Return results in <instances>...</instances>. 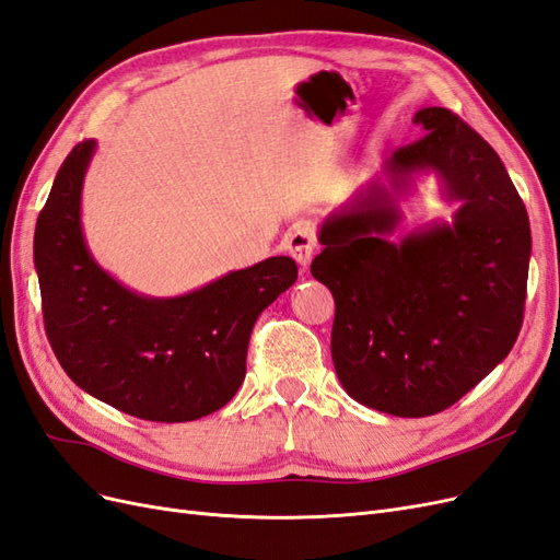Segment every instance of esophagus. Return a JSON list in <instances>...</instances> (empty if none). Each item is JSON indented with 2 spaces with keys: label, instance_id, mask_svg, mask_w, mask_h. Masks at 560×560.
Listing matches in <instances>:
<instances>
[{
  "label": "esophagus",
  "instance_id": "1",
  "mask_svg": "<svg viewBox=\"0 0 560 560\" xmlns=\"http://www.w3.org/2000/svg\"><path fill=\"white\" fill-rule=\"evenodd\" d=\"M287 249H290V254L299 261L301 268H308V264L313 261L317 252V238H315L313 226L308 224L296 226L290 235H287Z\"/></svg>",
  "mask_w": 560,
  "mask_h": 560
}]
</instances>
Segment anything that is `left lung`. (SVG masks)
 Segmentation results:
<instances>
[{
  "label": "left lung",
  "mask_w": 560,
  "mask_h": 560,
  "mask_svg": "<svg viewBox=\"0 0 560 560\" xmlns=\"http://www.w3.org/2000/svg\"><path fill=\"white\" fill-rule=\"evenodd\" d=\"M422 138L319 226L311 264L336 301L331 360L369 409L422 418L493 371L523 325L530 222L495 149L444 107L418 109ZM434 172L458 202L453 223L392 238L398 200Z\"/></svg>",
  "instance_id": "8db88e82"
}]
</instances>
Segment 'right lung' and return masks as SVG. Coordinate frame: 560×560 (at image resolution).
Wrapping results in <instances>:
<instances>
[{
    "mask_svg": "<svg viewBox=\"0 0 560 560\" xmlns=\"http://www.w3.org/2000/svg\"><path fill=\"white\" fill-rule=\"evenodd\" d=\"M95 140L65 159L37 219L35 266L46 336L65 374L128 416L186 422L222 409L245 378L254 322L296 282L290 257L231 270L200 290L154 299L97 266L81 229Z\"/></svg>",
    "mask_w": 560,
    "mask_h": 560,
    "instance_id": "obj_1",
    "label": "right lung"
}]
</instances>
